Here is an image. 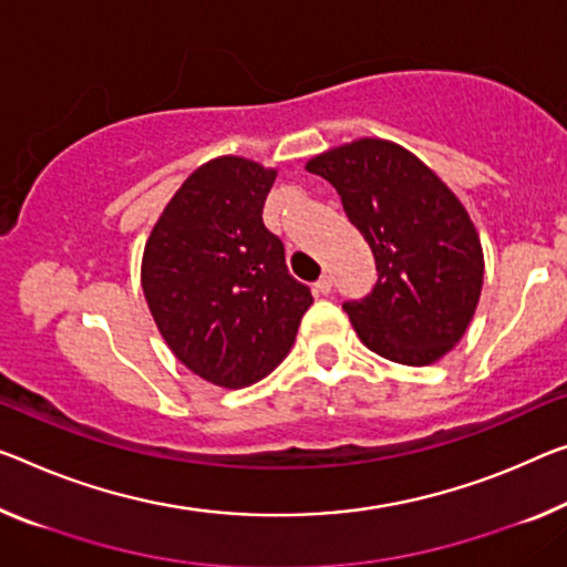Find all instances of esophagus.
Listing matches in <instances>:
<instances>
[{
  "label": "esophagus",
  "instance_id": "34e87169",
  "mask_svg": "<svg viewBox=\"0 0 567 567\" xmlns=\"http://www.w3.org/2000/svg\"><path fill=\"white\" fill-rule=\"evenodd\" d=\"M313 289H317V293H329V291H332V276H329V274L321 276L319 281L313 284Z\"/></svg>",
  "mask_w": 567,
  "mask_h": 567
}]
</instances>
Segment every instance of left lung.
<instances>
[{
	"instance_id": "obj_1",
	"label": "left lung",
	"mask_w": 567,
	"mask_h": 567,
	"mask_svg": "<svg viewBox=\"0 0 567 567\" xmlns=\"http://www.w3.org/2000/svg\"><path fill=\"white\" fill-rule=\"evenodd\" d=\"M307 169L337 189L374 256V289L342 303L357 337L411 368L441 360L464 337L484 281L464 205L417 156L382 138L313 156Z\"/></svg>"
}]
</instances>
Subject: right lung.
Returning a JSON list of instances; mask_svg holds the SVG:
<instances>
[{
  "mask_svg": "<svg viewBox=\"0 0 567 567\" xmlns=\"http://www.w3.org/2000/svg\"><path fill=\"white\" fill-rule=\"evenodd\" d=\"M274 169L220 156L189 174L146 240L142 286L169 350L199 378L248 388L289 354L313 303L264 225Z\"/></svg>",
  "mask_w": 567,
  "mask_h": 567,
  "instance_id": "add662e5",
  "label": "right lung"
}]
</instances>
